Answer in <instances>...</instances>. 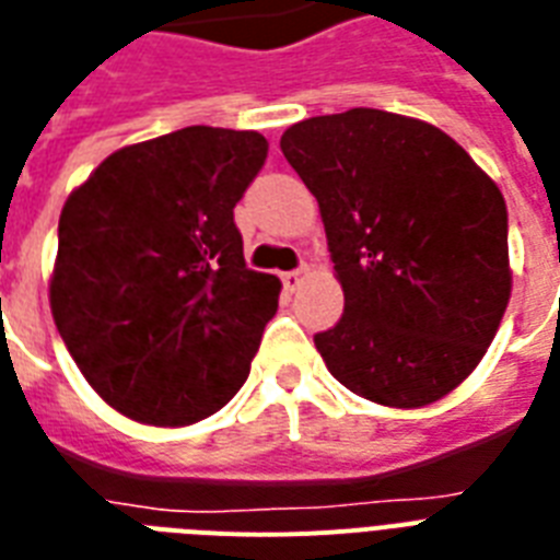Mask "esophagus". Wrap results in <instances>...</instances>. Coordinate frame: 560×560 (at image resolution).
Returning a JSON list of instances; mask_svg holds the SVG:
<instances>
[{
    "instance_id": "1",
    "label": "esophagus",
    "mask_w": 560,
    "mask_h": 560,
    "mask_svg": "<svg viewBox=\"0 0 560 560\" xmlns=\"http://www.w3.org/2000/svg\"><path fill=\"white\" fill-rule=\"evenodd\" d=\"M303 277H306V268H294V271H285L283 275V285L289 289V292H294V289H301Z\"/></svg>"
}]
</instances>
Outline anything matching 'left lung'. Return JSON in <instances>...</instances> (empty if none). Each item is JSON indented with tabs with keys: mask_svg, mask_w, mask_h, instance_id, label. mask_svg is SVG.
<instances>
[{
	"mask_svg": "<svg viewBox=\"0 0 560 560\" xmlns=\"http://www.w3.org/2000/svg\"><path fill=\"white\" fill-rule=\"evenodd\" d=\"M280 150L320 205L343 289L341 320L315 335L329 373L387 407L442 399L512 292L498 185L442 129L382 109L301 120Z\"/></svg>",
	"mask_w": 560,
	"mask_h": 560,
	"instance_id": "obj_1",
	"label": "left lung"
}]
</instances>
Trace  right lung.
<instances>
[{
  "instance_id": "1",
  "label": "right lung",
  "mask_w": 560,
  "mask_h": 560,
  "mask_svg": "<svg viewBox=\"0 0 560 560\" xmlns=\"http://www.w3.org/2000/svg\"><path fill=\"white\" fill-rule=\"evenodd\" d=\"M266 159L259 132L185 127L112 153L62 205L54 324L129 419L194 424L248 378L280 280L245 266L234 208Z\"/></svg>"
}]
</instances>
